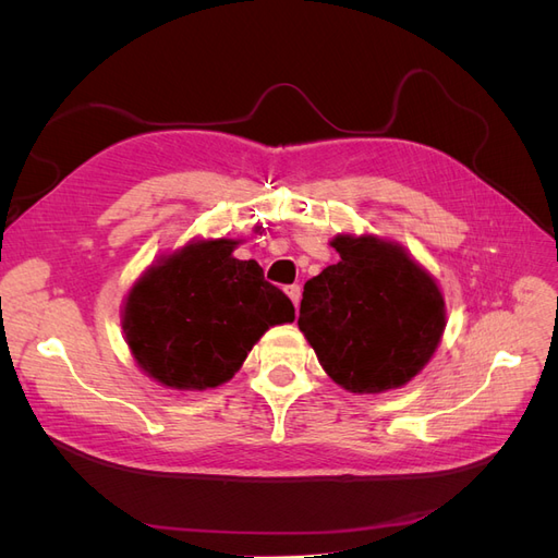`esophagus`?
<instances>
[{
  "instance_id": "34e87169",
  "label": "esophagus",
  "mask_w": 558,
  "mask_h": 558,
  "mask_svg": "<svg viewBox=\"0 0 558 558\" xmlns=\"http://www.w3.org/2000/svg\"><path fill=\"white\" fill-rule=\"evenodd\" d=\"M286 295H289L291 298V302H293V305L298 307L300 305V286L298 283H291V286H286Z\"/></svg>"
}]
</instances>
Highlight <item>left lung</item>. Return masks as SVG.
I'll return each instance as SVG.
<instances>
[{
	"label": "left lung",
	"instance_id": "1",
	"mask_svg": "<svg viewBox=\"0 0 558 558\" xmlns=\"http://www.w3.org/2000/svg\"><path fill=\"white\" fill-rule=\"evenodd\" d=\"M340 263L305 283L298 326L328 377L351 393L408 384L445 332V298L402 246L337 234Z\"/></svg>",
	"mask_w": 558,
	"mask_h": 558
}]
</instances>
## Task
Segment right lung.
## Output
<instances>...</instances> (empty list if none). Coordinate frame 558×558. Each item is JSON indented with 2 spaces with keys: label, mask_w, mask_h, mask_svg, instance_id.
Returning <instances> with one entry per match:
<instances>
[{
  "label": "right lung",
  "mask_w": 558,
  "mask_h": 558,
  "mask_svg": "<svg viewBox=\"0 0 558 558\" xmlns=\"http://www.w3.org/2000/svg\"><path fill=\"white\" fill-rule=\"evenodd\" d=\"M234 240L193 242L132 286L123 330L134 361L183 391L221 386L269 326L291 324L293 302L265 281L256 260L232 256Z\"/></svg>",
  "instance_id": "right-lung-1"
}]
</instances>
